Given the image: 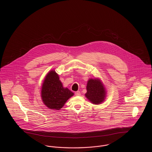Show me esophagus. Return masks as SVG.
Returning <instances> with one entry per match:
<instances>
[{
  "label": "esophagus",
  "mask_w": 152,
  "mask_h": 152,
  "mask_svg": "<svg viewBox=\"0 0 152 152\" xmlns=\"http://www.w3.org/2000/svg\"><path fill=\"white\" fill-rule=\"evenodd\" d=\"M80 94H80V91H76V92H75V95L76 96H80Z\"/></svg>",
  "instance_id": "esophagus-1"
}]
</instances>
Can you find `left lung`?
Returning a JSON list of instances; mask_svg holds the SVG:
<instances>
[{"label": "left lung", "instance_id": "1", "mask_svg": "<svg viewBox=\"0 0 152 152\" xmlns=\"http://www.w3.org/2000/svg\"><path fill=\"white\" fill-rule=\"evenodd\" d=\"M86 97L94 104H100L104 101L106 91L99 79H90L88 81Z\"/></svg>", "mask_w": 152, "mask_h": 152}]
</instances>
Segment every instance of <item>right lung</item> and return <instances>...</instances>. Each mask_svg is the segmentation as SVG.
Instances as JSON below:
<instances>
[{
	"instance_id": "add662e5",
	"label": "right lung",
	"mask_w": 152,
	"mask_h": 152,
	"mask_svg": "<svg viewBox=\"0 0 152 152\" xmlns=\"http://www.w3.org/2000/svg\"><path fill=\"white\" fill-rule=\"evenodd\" d=\"M74 94L64 88L55 71L47 73L42 87L41 97L44 104L49 109L59 110Z\"/></svg>"
}]
</instances>
